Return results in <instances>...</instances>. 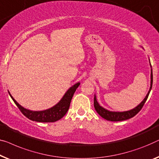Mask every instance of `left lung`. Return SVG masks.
I'll use <instances>...</instances> for the list:
<instances>
[{
    "label": "left lung",
    "mask_w": 159,
    "mask_h": 159,
    "mask_svg": "<svg viewBox=\"0 0 159 159\" xmlns=\"http://www.w3.org/2000/svg\"><path fill=\"white\" fill-rule=\"evenodd\" d=\"M151 65V64H150ZM152 84H153V72H152V69H151V87L150 89H149L148 93H147L146 98L143 99V100L140 103V104L138 105L137 107H135L133 109L128 110V111H124V112H113V111H110V110H107L105 109L104 107L100 106L99 105L96 99V96L95 95V98H94V107H95V109L97 111V112L100 115V116L105 120L109 121H122L125 120L130 119L133 117H134L135 115H136L138 112H139L140 110L142 109L143 106L145 102L148 99V97L149 95V93L151 90V88H152Z\"/></svg>",
    "instance_id": "8db88e82"
}]
</instances>
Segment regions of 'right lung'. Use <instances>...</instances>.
<instances>
[{
    "mask_svg": "<svg viewBox=\"0 0 159 159\" xmlns=\"http://www.w3.org/2000/svg\"><path fill=\"white\" fill-rule=\"evenodd\" d=\"M80 82H77L75 84L71 87L66 93L64 94L63 98L61 99V100L55 105L54 106L49 108V109L41 110V111H32L26 108L23 107L21 105H20L18 103L14 100L10 93L8 92L11 98H12L13 102L17 105L18 109L20 110V112L24 115L26 118L31 120L33 121L41 122V123H52V122H56L65 116V114L67 112L69 108H70V102L72 100V98L74 93H75L76 89L79 85Z\"/></svg>",
    "mask_w": 159,
    "mask_h": 159,
    "instance_id": "1",
    "label": "right lung"
}]
</instances>
